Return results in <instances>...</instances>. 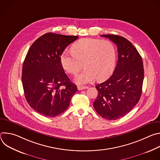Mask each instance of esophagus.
<instances>
[{
  "instance_id": "34e87169",
  "label": "esophagus",
  "mask_w": 160,
  "mask_h": 160,
  "mask_svg": "<svg viewBox=\"0 0 160 160\" xmlns=\"http://www.w3.org/2000/svg\"><path fill=\"white\" fill-rule=\"evenodd\" d=\"M78 90H83V89H86L87 88V87L86 86H78Z\"/></svg>"
}]
</instances>
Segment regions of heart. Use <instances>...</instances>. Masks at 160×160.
I'll return each mask as SVG.
<instances>
[{
  "instance_id": "heart-1",
  "label": "heart",
  "mask_w": 160,
  "mask_h": 160,
  "mask_svg": "<svg viewBox=\"0 0 160 160\" xmlns=\"http://www.w3.org/2000/svg\"><path fill=\"white\" fill-rule=\"evenodd\" d=\"M73 52L64 51L61 56L64 69L70 74H77L84 66L85 69L75 78L78 84L107 78L112 72L116 62V50L109 40L82 38L74 43Z\"/></svg>"
}]
</instances>
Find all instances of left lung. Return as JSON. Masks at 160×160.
I'll list each match as a JSON object with an SVG mask.
<instances>
[{
  "label": "left lung",
  "mask_w": 160,
  "mask_h": 160,
  "mask_svg": "<svg viewBox=\"0 0 160 160\" xmlns=\"http://www.w3.org/2000/svg\"><path fill=\"white\" fill-rule=\"evenodd\" d=\"M118 47V62L112 75L96 85L98 95L93 105L104 118L115 120L128 113L142 94L144 66L141 55L132 43L117 35H102Z\"/></svg>",
  "instance_id": "8db88e82"
}]
</instances>
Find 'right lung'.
<instances>
[{"label": "right lung", "instance_id": "1", "mask_svg": "<svg viewBox=\"0 0 160 160\" xmlns=\"http://www.w3.org/2000/svg\"><path fill=\"white\" fill-rule=\"evenodd\" d=\"M78 36L47 33L31 45L22 69L27 101L45 117H55L67 109L78 89L65 74L61 56Z\"/></svg>", "mask_w": 160, "mask_h": 160}]
</instances>
